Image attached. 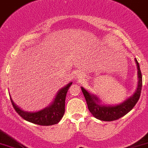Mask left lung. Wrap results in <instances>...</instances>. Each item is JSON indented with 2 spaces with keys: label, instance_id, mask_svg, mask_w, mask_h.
Segmentation results:
<instances>
[{
  "label": "left lung",
  "instance_id": "obj_1",
  "mask_svg": "<svg viewBox=\"0 0 148 148\" xmlns=\"http://www.w3.org/2000/svg\"><path fill=\"white\" fill-rule=\"evenodd\" d=\"M135 61L137 66L138 79H139L137 89L132 97L126 99V101L119 105H116L114 107L101 105L99 99L96 96L88 93L82 87L81 88L85 100H86L87 104H88V110L95 118L103 121H116L129 112L136 105V103H137L140 97L142 86H143V77H142L139 63L136 58H135Z\"/></svg>",
  "mask_w": 148,
  "mask_h": 148
}]
</instances>
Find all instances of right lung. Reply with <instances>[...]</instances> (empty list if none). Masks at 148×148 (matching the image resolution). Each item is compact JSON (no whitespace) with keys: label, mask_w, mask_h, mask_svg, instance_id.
<instances>
[{"label":"right lung","mask_w":148,"mask_h":148,"mask_svg":"<svg viewBox=\"0 0 148 148\" xmlns=\"http://www.w3.org/2000/svg\"><path fill=\"white\" fill-rule=\"evenodd\" d=\"M71 84L72 82H70L66 86L60 90L55 97V101L49 107L36 112H27L20 110L17 106L15 105L12 99L10 98L11 102L15 111L25 121L40 125H55L61 120L64 114L66 93Z\"/></svg>","instance_id":"obj_1"}]
</instances>
